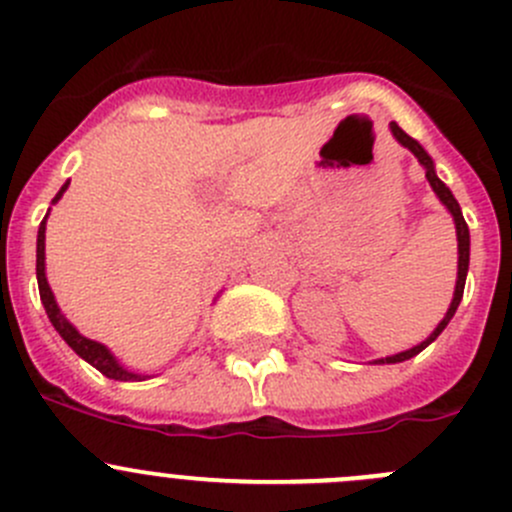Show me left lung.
Here are the masks:
<instances>
[{"mask_svg":"<svg viewBox=\"0 0 512 512\" xmlns=\"http://www.w3.org/2000/svg\"><path fill=\"white\" fill-rule=\"evenodd\" d=\"M391 133H394L396 141H399L404 148H409V151L418 158V163H421L423 168H426V178H428V183H431L433 193L438 195V200H441V203L448 208V213L453 215V223H456V235H458V280H456V292H453L451 307H448L446 317L441 319V324H438V327L433 329L431 337H428L426 342L416 344L414 349H406V352H401V354L386 356V359H376V364H399V361L411 359V356H416L418 352H423V349H426L428 344H431L433 339H436L438 334H441L443 329H446V324L451 322L453 314H456V309H458V304H461V299H463V287H466V275H468V262H471V232H468L466 220H463L461 205H458V200L453 198L451 190L446 188V183H443V180L436 175V168H433L431 156H428V153L423 151L421 143L414 141V138H411V136H406V133L401 131V128L396 126V123H391Z\"/></svg>","mask_w":512,"mask_h":512,"instance_id":"1","label":"left lung"}]
</instances>
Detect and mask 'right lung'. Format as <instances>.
<instances>
[{
  "instance_id": "obj_1",
  "label": "right lung",
  "mask_w": 512,
  "mask_h": 512,
  "mask_svg": "<svg viewBox=\"0 0 512 512\" xmlns=\"http://www.w3.org/2000/svg\"><path fill=\"white\" fill-rule=\"evenodd\" d=\"M69 188V183L61 185V190L56 193V198L51 200V203H59V198L64 195V190ZM46 218L41 220L39 225V235H36V282H39V294H41V304H44L46 314H49V322L54 324L56 332L61 334V339H64L66 344H69L71 349H74L76 354L81 356L84 361H89L91 366H96L98 371H101L103 376H108V379H116V381H143L141 374H133V371L123 369L121 364H118V359L108 352L103 344L94 342V339H86L84 334L76 332L74 324L69 322V319L61 314L59 304H56L54 299V292H51L49 282H46V272H44V240H46Z\"/></svg>"
}]
</instances>
